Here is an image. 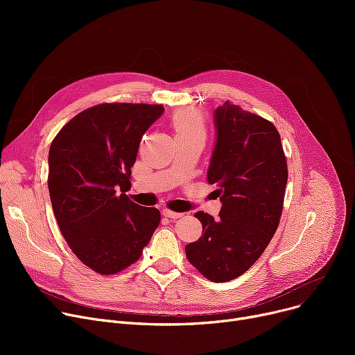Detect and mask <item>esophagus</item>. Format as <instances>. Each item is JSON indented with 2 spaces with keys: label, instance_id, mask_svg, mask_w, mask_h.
Segmentation results:
<instances>
[{
  "label": "esophagus",
  "instance_id": "obj_1",
  "mask_svg": "<svg viewBox=\"0 0 355 355\" xmlns=\"http://www.w3.org/2000/svg\"><path fill=\"white\" fill-rule=\"evenodd\" d=\"M162 214L165 216V217H168V218H180L181 216H182V213H177V211H171V210H168V209H165V210H162Z\"/></svg>",
  "mask_w": 355,
  "mask_h": 355
}]
</instances>
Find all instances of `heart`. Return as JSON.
<instances>
[{
	"instance_id": "obj_1",
	"label": "heart",
	"mask_w": 355,
	"mask_h": 355,
	"mask_svg": "<svg viewBox=\"0 0 355 355\" xmlns=\"http://www.w3.org/2000/svg\"><path fill=\"white\" fill-rule=\"evenodd\" d=\"M175 135H204V121L194 109L177 112L173 118Z\"/></svg>"
}]
</instances>
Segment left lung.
I'll return each mask as SVG.
<instances>
[{
  "mask_svg": "<svg viewBox=\"0 0 355 355\" xmlns=\"http://www.w3.org/2000/svg\"><path fill=\"white\" fill-rule=\"evenodd\" d=\"M207 171L221 201L218 218L198 211L202 236L185 246L189 262L216 284L243 275L265 252L281 220L288 165L269 121L226 102L214 110Z\"/></svg>",
  "mask_w": 355,
  "mask_h": 355,
  "instance_id": "obj_1",
  "label": "left lung"
}]
</instances>
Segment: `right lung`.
<instances>
[{
  "label": "right lung",
  "mask_w": 355,
  "mask_h": 355,
  "mask_svg": "<svg viewBox=\"0 0 355 355\" xmlns=\"http://www.w3.org/2000/svg\"><path fill=\"white\" fill-rule=\"evenodd\" d=\"M162 114V105L102 103L74 116L50 145L55 220L73 253L101 275L135 263L159 225L157 209L123 193L141 138Z\"/></svg>",
  "instance_id": "add662e5"
}]
</instances>
